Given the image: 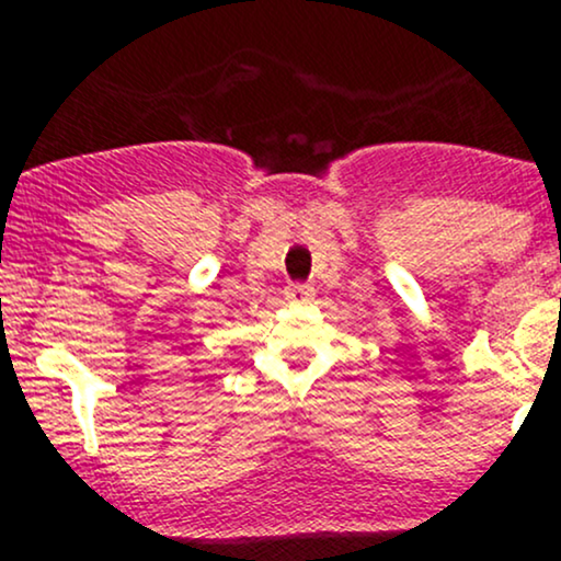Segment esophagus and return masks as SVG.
Wrapping results in <instances>:
<instances>
[{"label":"esophagus","instance_id":"obj_1","mask_svg":"<svg viewBox=\"0 0 561 561\" xmlns=\"http://www.w3.org/2000/svg\"><path fill=\"white\" fill-rule=\"evenodd\" d=\"M285 295H287V300H295V302L311 300V295H313V287H308V285H287Z\"/></svg>","mask_w":561,"mask_h":561}]
</instances>
